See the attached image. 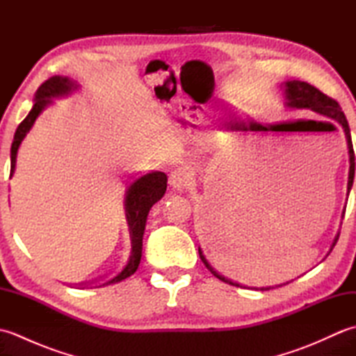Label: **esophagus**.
I'll use <instances>...</instances> for the list:
<instances>
[{"label":"esophagus","mask_w":356,"mask_h":356,"mask_svg":"<svg viewBox=\"0 0 356 356\" xmlns=\"http://www.w3.org/2000/svg\"><path fill=\"white\" fill-rule=\"evenodd\" d=\"M191 179H193L191 172L186 168H177L170 174L168 182H170V186H172V190L182 191L191 185Z\"/></svg>","instance_id":"obj_1"}]
</instances>
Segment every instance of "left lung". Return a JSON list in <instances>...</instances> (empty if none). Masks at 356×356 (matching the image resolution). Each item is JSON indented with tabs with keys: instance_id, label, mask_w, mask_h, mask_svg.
Here are the masks:
<instances>
[{
	"instance_id": "left-lung-1",
	"label": "left lung",
	"mask_w": 356,
	"mask_h": 356,
	"mask_svg": "<svg viewBox=\"0 0 356 356\" xmlns=\"http://www.w3.org/2000/svg\"><path fill=\"white\" fill-rule=\"evenodd\" d=\"M280 88L283 90L284 107L286 108L314 111V113H316V115L326 118V119L330 120V122L338 124L339 127L343 128L344 136H346V142H347V149H349V163H350V166H349V180H347V195H349V193L352 190V185H353V177H355V153H353L349 122H347V119L344 116L341 107H339V104L332 99V97L321 93L318 88H315L314 86L307 84V82H303V81H286V82H283L282 86H280ZM344 213H346V208L343 209L341 218L344 217ZM338 237H339V231L337 232L334 241H332L327 255L332 252V249H334V246L337 245ZM199 255H200L202 261L205 263V266L211 270V274H213L214 277H217L218 280H222V282L228 283V284L241 287L238 283H234L232 280L225 278L223 275L218 274V272L208 263V260L205 259V255H203L200 248H199ZM326 257H324V259H326ZM278 286H282V284H278ZM269 289H270V286L269 287H261L260 291H269Z\"/></svg>"
}]
</instances>
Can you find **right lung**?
<instances>
[{"mask_svg": "<svg viewBox=\"0 0 356 356\" xmlns=\"http://www.w3.org/2000/svg\"><path fill=\"white\" fill-rule=\"evenodd\" d=\"M79 84L67 76H53L49 81L38 88L35 95L33 107L29 111L26 119L18 125L17 131L13 136L12 148H10V177L15 172V166H17V156L18 149L21 147L22 140L27 136V133L32 130L33 124L36 122L38 116L53 104V99L58 97L70 96L73 92H76ZM166 182L168 177L162 171H153L148 174H143L140 177H136L133 182L127 186L125 199H124V209H125V218L128 223V231H130V240H131V249L130 257L125 263V266L120 269L115 277H110L107 282L97 284L96 287L108 286L122 282V280L133 275L136 269L139 268L140 257H142V240L143 232H145L147 217L151 207L156 202L163 197L166 191Z\"/></svg>", "mask_w": 356, "mask_h": 356, "instance_id": "add662e5", "label": "right lung"}]
</instances>
